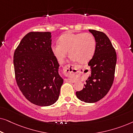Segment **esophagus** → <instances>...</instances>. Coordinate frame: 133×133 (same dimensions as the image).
<instances>
[{
	"instance_id": "obj_1",
	"label": "esophagus",
	"mask_w": 133,
	"mask_h": 133,
	"mask_svg": "<svg viewBox=\"0 0 133 133\" xmlns=\"http://www.w3.org/2000/svg\"><path fill=\"white\" fill-rule=\"evenodd\" d=\"M74 70H75V69L74 68V65H72L68 64L65 65L64 66V68H63V74H64V75L65 76L69 77L68 79H66V81L67 82H72V80L70 79V77L72 75V74L74 73Z\"/></svg>"
}]
</instances>
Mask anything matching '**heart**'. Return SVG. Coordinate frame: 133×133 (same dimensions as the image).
I'll return each instance as SVG.
<instances>
[{"mask_svg": "<svg viewBox=\"0 0 133 133\" xmlns=\"http://www.w3.org/2000/svg\"><path fill=\"white\" fill-rule=\"evenodd\" d=\"M96 49L95 37L89 32H66L59 37L58 43L51 47L54 56L59 62H62L68 51L70 57L81 64L88 63L92 59Z\"/></svg>", "mask_w": 133, "mask_h": 133, "instance_id": "b5f03b06", "label": "heart"}]
</instances>
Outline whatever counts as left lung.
I'll return each instance as SVG.
<instances>
[{
    "mask_svg": "<svg viewBox=\"0 0 133 133\" xmlns=\"http://www.w3.org/2000/svg\"><path fill=\"white\" fill-rule=\"evenodd\" d=\"M94 36L96 49L88 62L91 74L83 90L76 92L78 99L87 103H94L104 97L113 83L117 56L110 40L103 32L89 30Z\"/></svg>",
    "mask_w": 133,
    "mask_h": 133,
    "instance_id": "8db88e82",
    "label": "left lung"
}]
</instances>
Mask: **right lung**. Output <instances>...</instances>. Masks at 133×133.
Listing matches in <instances>:
<instances>
[{
    "label": "right lung",
    "mask_w": 133,
    "mask_h": 133,
    "mask_svg": "<svg viewBox=\"0 0 133 133\" xmlns=\"http://www.w3.org/2000/svg\"><path fill=\"white\" fill-rule=\"evenodd\" d=\"M50 32H30L14 53L16 82L27 100L38 106L51 105L59 99L63 80L51 50Z\"/></svg>",
    "instance_id": "right-lung-1"
}]
</instances>
